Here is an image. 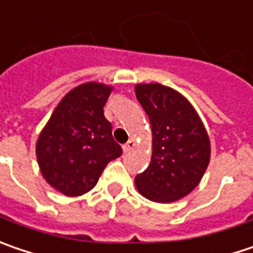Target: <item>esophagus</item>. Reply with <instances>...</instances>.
Masks as SVG:
<instances>
[{
	"label": "esophagus",
	"mask_w": 253,
	"mask_h": 253,
	"mask_svg": "<svg viewBox=\"0 0 253 253\" xmlns=\"http://www.w3.org/2000/svg\"><path fill=\"white\" fill-rule=\"evenodd\" d=\"M134 147H136V141L133 140V139H130V140L127 141L126 144L123 146V150H125V152L127 153V152H131V150H133Z\"/></svg>",
	"instance_id": "esophagus-1"
}]
</instances>
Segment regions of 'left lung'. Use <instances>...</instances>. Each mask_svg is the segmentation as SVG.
Here are the masks:
<instances>
[{
    "mask_svg": "<svg viewBox=\"0 0 253 253\" xmlns=\"http://www.w3.org/2000/svg\"><path fill=\"white\" fill-rule=\"evenodd\" d=\"M136 97L152 126V160L134 182L141 195L170 203L199 185L211 159V141L185 97L159 83L136 84Z\"/></svg>",
    "mask_w": 253,
    "mask_h": 253,
    "instance_id": "left-lung-1",
    "label": "left lung"
}]
</instances>
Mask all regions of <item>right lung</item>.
<instances>
[{
    "label": "right lung",
    "mask_w": 253,
    "mask_h": 253,
    "mask_svg": "<svg viewBox=\"0 0 253 253\" xmlns=\"http://www.w3.org/2000/svg\"><path fill=\"white\" fill-rule=\"evenodd\" d=\"M112 90L101 83L77 85L63 97L38 136L40 170L66 196L90 192L107 163L123 153L103 112Z\"/></svg>",
    "instance_id": "right-lung-1"
}]
</instances>
